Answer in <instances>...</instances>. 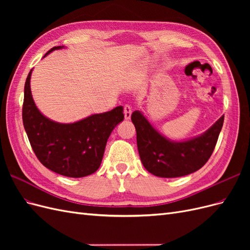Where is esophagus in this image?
I'll use <instances>...</instances> for the list:
<instances>
[{
	"mask_svg": "<svg viewBox=\"0 0 250 250\" xmlns=\"http://www.w3.org/2000/svg\"><path fill=\"white\" fill-rule=\"evenodd\" d=\"M131 112H132V109H131V107L129 106V105H125V106H124V117H125V120H129L130 119Z\"/></svg>",
	"mask_w": 250,
	"mask_h": 250,
	"instance_id": "obj_1",
	"label": "esophagus"
}]
</instances>
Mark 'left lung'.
Returning <instances> with one entry per match:
<instances>
[{
  "label": "left lung",
  "instance_id": "obj_1",
  "mask_svg": "<svg viewBox=\"0 0 250 250\" xmlns=\"http://www.w3.org/2000/svg\"><path fill=\"white\" fill-rule=\"evenodd\" d=\"M131 121L144 167L155 176L173 178L188 175L206 165L215 149L224 116L206 132L183 142L164 137L139 110L132 112Z\"/></svg>",
  "mask_w": 250,
  "mask_h": 250
}]
</instances>
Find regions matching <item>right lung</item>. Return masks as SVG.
I'll return each mask as SVG.
<instances>
[{
    "label": "right lung",
    "mask_w": 250,
    "mask_h": 250,
    "mask_svg": "<svg viewBox=\"0 0 250 250\" xmlns=\"http://www.w3.org/2000/svg\"><path fill=\"white\" fill-rule=\"evenodd\" d=\"M54 47L47 52L62 49ZM32 70L25 83L22 123L39 161L60 175L84 177L99 169L111 131L124 120L123 107L96 113L78 122L63 124L44 117L36 107L30 88Z\"/></svg>",
    "instance_id": "right-lung-1"
}]
</instances>
